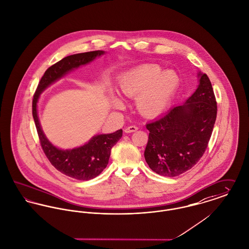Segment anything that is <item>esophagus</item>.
Masks as SVG:
<instances>
[{"label": "esophagus", "mask_w": 249, "mask_h": 249, "mask_svg": "<svg viewBox=\"0 0 249 249\" xmlns=\"http://www.w3.org/2000/svg\"><path fill=\"white\" fill-rule=\"evenodd\" d=\"M137 130H138V127H137V126H135V125H130V126H128V127H126V128L124 129V132L132 133L135 132V131H137Z\"/></svg>", "instance_id": "obj_1"}]
</instances>
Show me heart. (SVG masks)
I'll use <instances>...</instances> for the list:
<instances>
[{
  "instance_id": "heart-1",
  "label": "heart",
  "mask_w": 249,
  "mask_h": 249,
  "mask_svg": "<svg viewBox=\"0 0 249 249\" xmlns=\"http://www.w3.org/2000/svg\"><path fill=\"white\" fill-rule=\"evenodd\" d=\"M180 85L178 74L172 70L162 71L154 64L142 65L124 72L118 79L121 92L136 97V107L143 116L155 117L161 114L176 95ZM115 107L122 102L112 95Z\"/></svg>"
}]
</instances>
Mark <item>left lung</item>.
<instances>
[{"label":"left lung","mask_w":249,"mask_h":249,"mask_svg":"<svg viewBox=\"0 0 249 249\" xmlns=\"http://www.w3.org/2000/svg\"><path fill=\"white\" fill-rule=\"evenodd\" d=\"M196 90L187 101L146 124L149 130L144 158L163 177H177L192 169L207 149L217 115L213 89L199 72Z\"/></svg>","instance_id":"left-lung-1"}]
</instances>
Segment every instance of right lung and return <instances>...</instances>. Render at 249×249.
<instances>
[{
	"mask_svg": "<svg viewBox=\"0 0 249 249\" xmlns=\"http://www.w3.org/2000/svg\"><path fill=\"white\" fill-rule=\"evenodd\" d=\"M104 53V51H92L64 57L46 70L34 94L32 104L34 121L44 154L56 170L78 180H89L99 176L107 165L111 148L122 138L123 130L120 129L110 134L95 135L89 142L77 148L59 149L51 143L41 129L37 116V102L41 92L51 84L57 81L73 69L86 65Z\"/></svg>",
	"mask_w": 249,
	"mask_h": 249,
	"instance_id": "obj_1",
	"label": "right lung"
}]
</instances>
